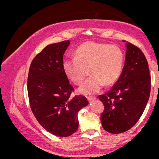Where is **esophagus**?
Masks as SVG:
<instances>
[{"label":"esophagus","mask_w":159,"mask_h":159,"mask_svg":"<svg viewBox=\"0 0 159 159\" xmlns=\"http://www.w3.org/2000/svg\"><path fill=\"white\" fill-rule=\"evenodd\" d=\"M87 98L89 102H93L96 99V97H95V96H87Z\"/></svg>","instance_id":"obj_1"}]
</instances>
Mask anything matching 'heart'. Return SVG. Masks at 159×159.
Instances as JSON below:
<instances>
[{
  "mask_svg": "<svg viewBox=\"0 0 159 159\" xmlns=\"http://www.w3.org/2000/svg\"><path fill=\"white\" fill-rule=\"evenodd\" d=\"M74 54V58L63 62V69L76 85L81 84L89 71L91 76L79 88L81 93H96L104 85L114 84L123 72L125 55L116 45L87 41L78 46Z\"/></svg>",
  "mask_w": 159,
  "mask_h": 159,
  "instance_id": "heart-1",
  "label": "heart"
}]
</instances>
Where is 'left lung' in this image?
<instances>
[{"label":"left lung","mask_w":159,"mask_h":159,"mask_svg":"<svg viewBox=\"0 0 159 159\" xmlns=\"http://www.w3.org/2000/svg\"><path fill=\"white\" fill-rule=\"evenodd\" d=\"M126 47L120 78L107 93L98 96L105 107L101 114L102 125L111 134L125 132L134 126L150 95L151 77L146 57L136 45L128 43Z\"/></svg>","instance_id":"left-lung-1"}]
</instances>
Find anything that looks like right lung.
Segmentation results:
<instances>
[{"instance_id":"add662e5","label":"right lung","mask_w":159,"mask_h":159,"mask_svg":"<svg viewBox=\"0 0 159 159\" xmlns=\"http://www.w3.org/2000/svg\"><path fill=\"white\" fill-rule=\"evenodd\" d=\"M69 45V40L47 45L32 61L27 77L34 116L45 130L61 138L78 130V112L88 105L85 96H72L75 89L63 71V54Z\"/></svg>"}]
</instances>
